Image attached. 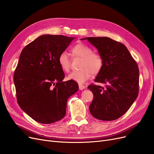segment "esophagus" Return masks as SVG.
<instances>
[{
    "label": "esophagus",
    "mask_w": 154,
    "mask_h": 154,
    "mask_svg": "<svg viewBox=\"0 0 154 154\" xmlns=\"http://www.w3.org/2000/svg\"><path fill=\"white\" fill-rule=\"evenodd\" d=\"M78 85H79V88H80V90H81V91L83 90L85 88V87L84 85H83L82 84H79Z\"/></svg>",
    "instance_id": "34e87169"
}]
</instances>
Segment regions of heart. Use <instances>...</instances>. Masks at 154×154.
I'll use <instances>...</instances> for the list:
<instances>
[{"label": "heart", "instance_id": "1", "mask_svg": "<svg viewBox=\"0 0 154 154\" xmlns=\"http://www.w3.org/2000/svg\"><path fill=\"white\" fill-rule=\"evenodd\" d=\"M72 57L82 58L78 71L70 73L68 80L83 83L90 79L93 75L98 74L103 67V59L101 56L96 53H92V49L87 45L80 42L73 45L70 49ZM60 67L64 72H69L71 69V59L65 52L60 53L58 58Z\"/></svg>", "mask_w": 154, "mask_h": 154}]
</instances>
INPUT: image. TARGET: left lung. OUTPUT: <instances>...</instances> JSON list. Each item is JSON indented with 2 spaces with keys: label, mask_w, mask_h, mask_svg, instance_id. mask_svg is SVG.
Returning <instances> with one entry per match:
<instances>
[{
  "label": "left lung",
  "mask_w": 154,
  "mask_h": 154,
  "mask_svg": "<svg viewBox=\"0 0 154 154\" xmlns=\"http://www.w3.org/2000/svg\"><path fill=\"white\" fill-rule=\"evenodd\" d=\"M103 59V67L95 82L105 88L91 84L87 88L94 97L89 106L93 117L103 121L117 119L127 112L139 92L138 66L126 46L109 37H87Z\"/></svg>",
  "instance_id": "obj_1"
}]
</instances>
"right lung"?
<instances>
[{"label": "right lung", "mask_w": 154, "mask_h": 154, "mask_svg": "<svg viewBox=\"0 0 154 154\" xmlns=\"http://www.w3.org/2000/svg\"><path fill=\"white\" fill-rule=\"evenodd\" d=\"M74 37L44 35L23 49L13 76L18 105L36 122L50 124L62 119L67 101L78 90L73 80L62 82L59 54Z\"/></svg>", "instance_id": "right-lung-1"}]
</instances>
